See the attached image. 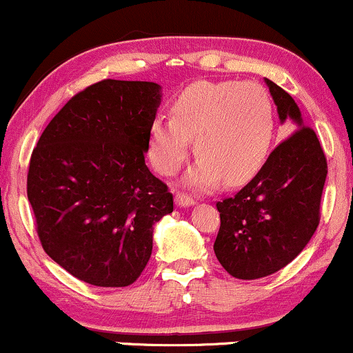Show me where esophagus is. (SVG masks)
Returning <instances> with one entry per match:
<instances>
[{
  "mask_svg": "<svg viewBox=\"0 0 353 353\" xmlns=\"http://www.w3.org/2000/svg\"><path fill=\"white\" fill-rule=\"evenodd\" d=\"M176 204L179 205V208H189V205L196 204V201H194L192 197L189 196V194L177 192V194H176Z\"/></svg>",
  "mask_w": 353,
  "mask_h": 353,
  "instance_id": "obj_1",
  "label": "esophagus"
}]
</instances>
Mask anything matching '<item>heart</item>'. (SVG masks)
<instances>
[{"label": "heart", "instance_id": "heart-1", "mask_svg": "<svg viewBox=\"0 0 353 353\" xmlns=\"http://www.w3.org/2000/svg\"><path fill=\"white\" fill-rule=\"evenodd\" d=\"M275 128L274 104L257 83L190 84L171 104V119L149 125V159L157 172L172 176L189 156L199 157L185 184L208 190L224 179L237 185L252 179L265 163Z\"/></svg>", "mask_w": 353, "mask_h": 353}]
</instances>
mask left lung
<instances>
[{
    "mask_svg": "<svg viewBox=\"0 0 353 353\" xmlns=\"http://www.w3.org/2000/svg\"><path fill=\"white\" fill-rule=\"evenodd\" d=\"M279 119L295 129L236 196L217 202V261L242 281L267 277L294 261L320 222L327 159L314 129L303 125L292 96L265 79Z\"/></svg>",
    "mask_w": 353,
    "mask_h": 353,
    "instance_id": "obj_1",
    "label": "left lung"
}]
</instances>
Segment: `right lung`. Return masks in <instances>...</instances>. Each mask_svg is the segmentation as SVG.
Listing matches in <instances>:
<instances>
[{
  "instance_id": "right-lung-1",
  "label": "right lung",
  "mask_w": 353,
  "mask_h": 353,
  "mask_svg": "<svg viewBox=\"0 0 353 353\" xmlns=\"http://www.w3.org/2000/svg\"><path fill=\"white\" fill-rule=\"evenodd\" d=\"M161 86L104 79L64 104L36 144L28 201L52 261L98 287L136 282L172 194L145 165Z\"/></svg>"
}]
</instances>
